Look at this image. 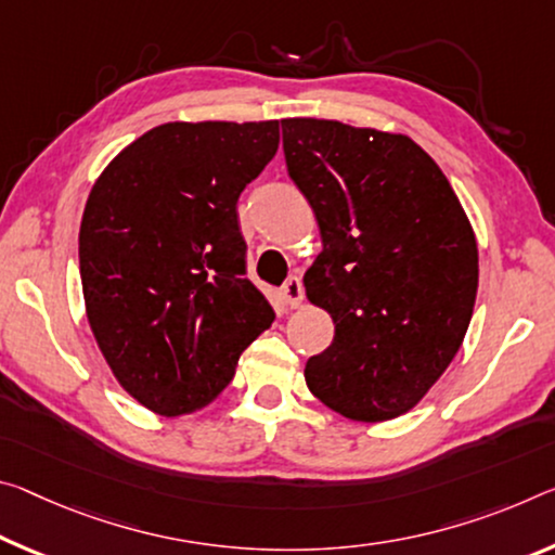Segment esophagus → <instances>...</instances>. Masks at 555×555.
I'll return each mask as SVG.
<instances>
[{
  "mask_svg": "<svg viewBox=\"0 0 555 555\" xmlns=\"http://www.w3.org/2000/svg\"><path fill=\"white\" fill-rule=\"evenodd\" d=\"M281 298H284V304L288 309H296V306H301L304 301V284L298 276H288L286 284L281 286Z\"/></svg>",
  "mask_w": 555,
  "mask_h": 555,
  "instance_id": "obj_1",
  "label": "esophagus"
}]
</instances>
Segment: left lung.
I'll list each match as a JSON object with an SVG mask.
<instances>
[{
    "label": "left lung",
    "instance_id": "1",
    "mask_svg": "<svg viewBox=\"0 0 555 555\" xmlns=\"http://www.w3.org/2000/svg\"><path fill=\"white\" fill-rule=\"evenodd\" d=\"M288 178L319 219L309 301L336 333L306 363L343 417L392 420L439 380L469 328L479 284L472 224L450 180L408 135L338 120H281Z\"/></svg>",
    "mask_w": 555,
    "mask_h": 555
}]
</instances>
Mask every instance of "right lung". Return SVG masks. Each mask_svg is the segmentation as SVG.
Wrapping results in <instances>:
<instances>
[{
	"mask_svg": "<svg viewBox=\"0 0 555 555\" xmlns=\"http://www.w3.org/2000/svg\"><path fill=\"white\" fill-rule=\"evenodd\" d=\"M279 147V120L165 122L88 195L78 263L88 323L113 375L157 415L205 408L274 323L246 279L242 190Z\"/></svg>",
	"mask_w": 555,
	"mask_h": 555,
	"instance_id": "1",
	"label": "right lung"
}]
</instances>
